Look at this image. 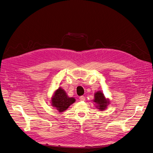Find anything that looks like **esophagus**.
I'll return each instance as SVG.
<instances>
[{
  "instance_id": "1",
  "label": "esophagus",
  "mask_w": 153,
  "mask_h": 153,
  "mask_svg": "<svg viewBox=\"0 0 153 153\" xmlns=\"http://www.w3.org/2000/svg\"><path fill=\"white\" fill-rule=\"evenodd\" d=\"M79 99H80V101H85V97L84 96H80L79 97Z\"/></svg>"
}]
</instances>
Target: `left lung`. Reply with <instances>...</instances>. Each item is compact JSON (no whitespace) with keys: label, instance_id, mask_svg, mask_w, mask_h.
<instances>
[{"label":"left lung","instance_id":"8db88e82","mask_svg":"<svg viewBox=\"0 0 153 153\" xmlns=\"http://www.w3.org/2000/svg\"><path fill=\"white\" fill-rule=\"evenodd\" d=\"M96 104V108L100 111H104L108 108V105L110 104L109 99L105 98L103 93L99 91L94 94V99L93 100Z\"/></svg>","mask_w":153,"mask_h":153}]
</instances>
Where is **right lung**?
Segmentation results:
<instances>
[{
    "label": "right lung",
    "mask_w": 153,
    "mask_h": 153,
    "mask_svg": "<svg viewBox=\"0 0 153 153\" xmlns=\"http://www.w3.org/2000/svg\"><path fill=\"white\" fill-rule=\"evenodd\" d=\"M51 105L59 112H62L67 109L76 101L74 97H69L65 91L59 87L54 93L51 98Z\"/></svg>",
    "instance_id": "obj_1"
}]
</instances>
